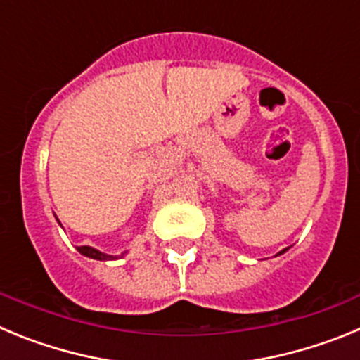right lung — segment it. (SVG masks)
<instances>
[{
  "mask_svg": "<svg viewBox=\"0 0 360 360\" xmlns=\"http://www.w3.org/2000/svg\"><path fill=\"white\" fill-rule=\"evenodd\" d=\"M79 252L81 254H84V256H88V257H94V259H101V262H103V259H115V257L113 256H108V254H103V252H98L97 249H94V247H79Z\"/></svg>",
  "mask_w": 360,
  "mask_h": 360,
  "instance_id": "1",
  "label": "right lung"
}]
</instances>
